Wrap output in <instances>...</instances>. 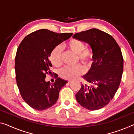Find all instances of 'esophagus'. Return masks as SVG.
Returning a JSON list of instances; mask_svg holds the SVG:
<instances>
[{
	"instance_id": "1",
	"label": "esophagus",
	"mask_w": 134,
	"mask_h": 134,
	"mask_svg": "<svg viewBox=\"0 0 134 134\" xmlns=\"http://www.w3.org/2000/svg\"><path fill=\"white\" fill-rule=\"evenodd\" d=\"M68 82H69V83H70V82H71V81H69Z\"/></svg>"
}]
</instances>
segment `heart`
<instances>
[{
	"instance_id": "b5f03b06",
	"label": "heart",
	"mask_w": 134,
	"mask_h": 134,
	"mask_svg": "<svg viewBox=\"0 0 134 134\" xmlns=\"http://www.w3.org/2000/svg\"><path fill=\"white\" fill-rule=\"evenodd\" d=\"M65 47L69 50L77 54V62L80 61L86 68H90L93 63L94 52L90 47H85L83 41L78 39H72L65 44ZM49 60L51 64L56 67L62 64L61 48L56 46L51 51L49 55ZM85 72L83 66L77 65L75 66H65L59 71V75L62 79L72 80L81 75Z\"/></svg>"
}]
</instances>
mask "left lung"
Wrapping results in <instances>:
<instances>
[{"mask_svg": "<svg viewBox=\"0 0 134 134\" xmlns=\"http://www.w3.org/2000/svg\"><path fill=\"white\" fill-rule=\"evenodd\" d=\"M73 38L87 42L94 52L91 68L83 76L87 83L81 84L76 99L87 110H99L113 99L120 86L123 71L122 51L112 36L98 29L77 33Z\"/></svg>", "mask_w": 134, "mask_h": 134, "instance_id": "1", "label": "left lung"}]
</instances>
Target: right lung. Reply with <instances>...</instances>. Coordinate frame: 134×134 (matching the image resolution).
<instances>
[{
    "mask_svg": "<svg viewBox=\"0 0 134 134\" xmlns=\"http://www.w3.org/2000/svg\"><path fill=\"white\" fill-rule=\"evenodd\" d=\"M72 33L40 29L28 35L18 47L15 60L16 81L22 98L30 107L45 110L53 105L67 81L57 78L46 81L52 66L48 57L53 48L71 38Z\"/></svg>",
    "mask_w": 134,
    "mask_h": 134,
    "instance_id": "1",
    "label": "right lung"
}]
</instances>
